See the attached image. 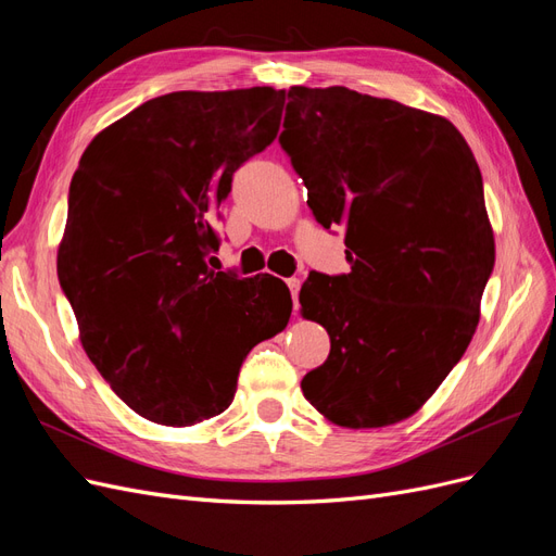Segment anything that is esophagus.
Here are the masks:
<instances>
[{"label":"esophagus","instance_id":"1","mask_svg":"<svg viewBox=\"0 0 556 556\" xmlns=\"http://www.w3.org/2000/svg\"><path fill=\"white\" fill-rule=\"evenodd\" d=\"M288 288H290V294H292V301H294V311L299 308V290H301V280L299 278H288Z\"/></svg>","mask_w":556,"mask_h":556}]
</instances>
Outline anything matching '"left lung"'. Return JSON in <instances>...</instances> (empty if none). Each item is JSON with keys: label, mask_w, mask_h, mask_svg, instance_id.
<instances>
[{"label": "left lung", "mask_w": 556, "mask_h": 556, "mask_svg": "<svg viewBox=\"0 0 556 556\" xmlns=\"http://www.w3.org/2000/svg\"><path fill=\"white\" fill-rule=\"evenodd\" d=\"M278 141L315 220L345 225L352 264L301 288V315L331 341L301 390L339 427L396 425L439 390L480 323L496 257L480 166L447 117L343 86H292Z\"/></svg>", "instance_id": "8db88e82"}]
</instances>
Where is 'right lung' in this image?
<instances>
[{"label": "right lung", "instance_id": "add662e5", "mask_svg": "<svg viewBox=\"0 0 556 556\" xmlns=\"http://www.w3.org/2000/svg\"><path fill=\"white\" fill-rule=\"evenodd\" d=\"M285 90H182L104 127L83 153L58 278L83 350L127 406L164 427L229 408L239 368L290 323L288 285L208 268L211 215L276 139Z\"/></svg>", "mask_w": 556, "mask_h": 556}]
</instances>
